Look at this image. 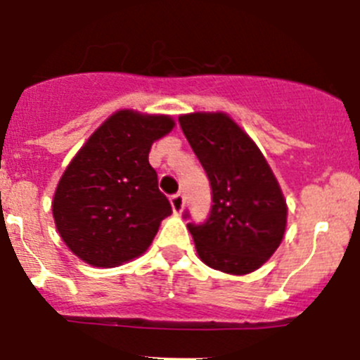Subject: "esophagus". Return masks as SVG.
Instances as JSON below:
<instances>
[{"mask_svg":"<svg viewBox=\"0 0 360 360\" xmlns=\"http://www.w3.org/2000/svg\"><path fill=\"white\" fill-rule=\"evenodd\" d=\"M184 203H186V200H184L182 193H176V195L171 196V207H173L174 214H182Z\"/></svg>","mask_w":360,"mask_h":360,"instance_id":"1","label":"esophagus"}]
</instances>
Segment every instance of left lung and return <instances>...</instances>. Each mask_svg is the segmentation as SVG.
I'll list each match as a JSON object with an SVG mask.
<instances>
[{
    "instance_id": "8db88e82",
    "label": "left lung",
    "mask_w": 360,
    "mask_h": 360,
    "mask_svg": "<svg viewBox=\"0 0 360 360\" xmlns=\"http://www.w3.org/2000/svg\"><path fill=\"white\" fill-rule=\"evenodd\" d=\"M178 120L212 189L207 221L187 224L198 257L225 274H250L278 250L287 231L278 178L256 142L224 111H195Z\"/></svg>"
}]
</instances>
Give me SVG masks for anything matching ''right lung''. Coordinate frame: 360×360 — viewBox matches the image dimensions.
<instances>
[{
	"label": "right lung",
	"mask_w": 360,
	"mask_h": 360,
	"mask_svg": "<svg viewBox=\"0 0 360 360\" xmlns=\"http://www.w3.org/2000/svg\"><path fill=\"white\" fill-rule=\"evenodd\" d=\"M173 128L169 115L119 110L66 165L52 214L59 236L82 262L111 269L142 256L153 243L173 211L158 191L149 149Z\"/></svg>",
	"instance_id": "right-lung-1"
}]
</instances>
